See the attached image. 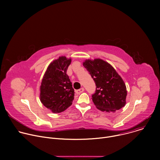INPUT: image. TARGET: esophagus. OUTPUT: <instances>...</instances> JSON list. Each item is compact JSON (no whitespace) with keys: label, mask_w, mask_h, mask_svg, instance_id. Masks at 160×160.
Instances as JSON below:
<instances>
[{"label":"esophagus","mask_w":160,"mask_h":160,"mask_svg":"<svg viewBox=\"0 0 160 160\" xmlns=\"http://www.w3.org/2000/svg\"><path fill=\"white\" fill-rule=\"evenodd\" d=\"M83 91H84V88H80V89L76 90V93H77V94H81L82 92H83Z\"/></svg>","instance_id":"esophagus-1"}]
</instances>
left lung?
<instances>
[{"label": "left lung", "mask_w": 160, "mask_h": 160, "mask_svg": "<svg viewBox=\"0 0 160 160\" xmlns=\"http://www.w3.org/2000/svg\"><path fill=\"white\" fill-rule=\"evenodd\" d=\"M96 83V92L92 96L96 108L106 112H115L125 106L126 85L114 68L101 59H87L83 62Z\"/></svg>", "instance_id": "obj_1"}]
</instances>
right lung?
<instances>
[{
	"label": "right lung",
	"instance_id": "obj_1",
	"mask_svg": "<svg viewBox=\"0 0 160 160\" xmlns=\"http://www.w3.org/2000/svg\"><path fill=\"white\" fill-rule=\"evenodd\" d=\"M72 59L65 56L53 61L47 68L40 87V99L43 105L53 113L69 108L74 99L75 92L66 71Z\"/></svg>",
	"mask_w": 160,
	"mask_h": 160
}]
</instances>
